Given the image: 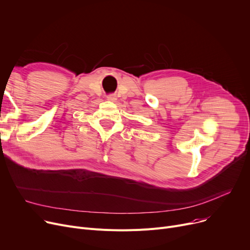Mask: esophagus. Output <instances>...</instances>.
I'll return each mask as SVG.
<instances>
[{"mask_svg": "<svg viewBox=\"0 0 250 250\" xmlns=\"http://www.w3.org/2000/svg\"><path fill=\"white\" fill-rule=\"evenodd\" d=\"M107 99L114 101V100H116V96L114 94H109V95H107Z\"/></svg>", "mask_w": 250, "mask_h": 250, "instance_id": "1", "label": "esophagus"}]
</instances>
